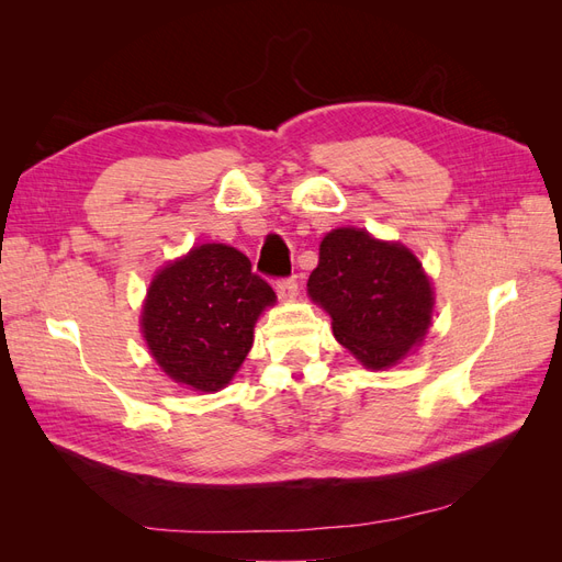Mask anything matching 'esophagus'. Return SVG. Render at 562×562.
<instances>
[{"label": "esophagus", "mask_w": 562, "mask_h": 562, "mask_svg": "<svg viewBox=\"0 0 562 562\" xmlns=\"http://www.w3.org/2000/svg\"><path fill=\"white\" fill-rule=\"evenodd\" d=\"M277 293L281 300H291L297 295V281L295 279H279L277 281Z\"/></svg>", "instance_id": "34e87169"}]
</instances>
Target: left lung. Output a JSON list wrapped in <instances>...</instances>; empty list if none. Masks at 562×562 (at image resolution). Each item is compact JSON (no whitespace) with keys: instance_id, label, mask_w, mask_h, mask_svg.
Returning <instances> with one entry per match:
<instances>
[{"instance_id":"1","label":"left lung","mask_w":562,"mask_h":562,"mask_svg":"<svg viewBox=\"0 0 562 562\" xmlns=\"http://www.w3.org/2000/svg\"><path fill=\"white\" fill-rule=\"evenodd\" d=\"M310 295L333 318V335L366 368L398 363L431 323L434 293L415 255L363 229H333L318 248Z\"/></svg>"}]
</instances>
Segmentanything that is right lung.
I'll return each instance as SVG.
<instances>
[{"label": "right lung", "instance_id": "right-lung-1", "mask_svg": "<svg viewBox=\"0 0 562 562\" xmlns=\"http://www.w3.org/2000/svg\"><path fill=\"white\" fill-rule=\"evenodd\" d=\"M274 300L244 252L203 244L151 281L143 310L147 347L176 382L217 391L244 363L255 321Z\"/></svg>", "mask_w": 562, "mask_h": 562}]
</instances>
